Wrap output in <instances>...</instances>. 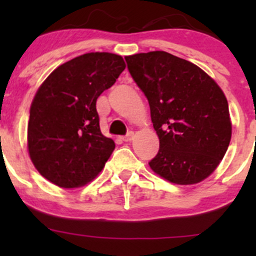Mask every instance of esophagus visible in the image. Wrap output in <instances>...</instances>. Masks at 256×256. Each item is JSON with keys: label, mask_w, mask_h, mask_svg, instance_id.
<instances>
[{"label": "esophagus", "mask_w": 256, "mask_h": 256, "mask_svg": "<svg viewBox=\"0 0 256 256\" xmlns=\"http://www.w3.org/2000/svg\"><path fill=\"white\" fill-rule=\"evenodd\" d=\"M132 138H134V132H132V131H130V132H128L125 136H124L122 140L125 141V142H130Z\"/></svg>", "instance_id": "34e87169"}]
</instances>
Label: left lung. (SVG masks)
Instances as JSON below:
<instances>
[{
    "label": "left lung",
    "mask_w": 256,
    "mask_h": 256,
    "mask_svg": "<svg viewBox=\"0 0 256 256\" xmlns=\"http://www.w3.org/2000/svg\"><path fill=\"white\" fill-rule=\"evenodd\" d=\"M147 98L160 150L148 162L176 184H194L220 164L232 138L226 98L200 66L167 52L125 56Z\"/></svg>",
    "instance_id": "obj_1"
}]
</instances>
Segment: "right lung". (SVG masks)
Segmentation results:
<instances>
[{
    "label": "right lung",
    "mask_w": 256,
    "mask_h": 256,
    "mask_svg": "<svg viewBox=\"0 0 256 256\" xmlns=\"http://www.w3.org/2000/svg\"><path fill=\"white\" fill-rule=\"evenodd\" d=\"M125 66L118 54L86 53L59 66L40 86L30 110L28 152L49 182L80 187L104 168L115 142L100 131L96 100Z\"/></svg>",
    "instance_id": "add662e5"
}]
</instances>
